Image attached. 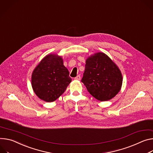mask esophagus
I'll return each mask as SVG.
<instances>
[{
    "label": "esophagus",
    "instance_id": "34e87169",
    "mask_svg": "<svg viewBox=\"0 0 153 153\" xmlns=\"http://www.w3.org/2000/svg\"><path fill=\"white\" fill-rule=\"evenodd\" d=\"M80 79H81V77H80V75H78L77 77H75V79L77 80H80Z\"/></svg>",
    "mask_w": 153,
    "mask_h": 153
}]
</instances>
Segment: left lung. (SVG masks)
Masks as SVG:
<instances>
[{
  "label": "left lung",
  "instance_id": "left-lung-1",
  "mask_svg": "<svg viewBox=\"0 0 153 153\" xmlns=\"http://www.w3.org/2000/svg\"><path fill=\"white\" fill-rule=\"evenodd\" d=\"M85 63L82 82L90 94L101 102L114 98L123 83L118 66L108 55L100 52L91 55Z\"/></svg>",
  "mask_w": 153,
  "mask_h": 153
}]
</instances>
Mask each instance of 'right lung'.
<instances>
[{
    "instance_id": "add662e5",
    "label": "right lung",
    "mask_w": 153,
    "mask_h": 153,
    "mask_svg": "<svg viewBox=\"0 0 153 153\" xmlns=\"http://www.w3.org/2000/svg\"><path fill=\"white\" fill-rule=\"evenodd\" d=\"M68 69L64 66L62 56L50 53L41 60L32 74L34 93L44 101L51 102L65 92L71 82Z\"/></svg>"
}]
</instances>
